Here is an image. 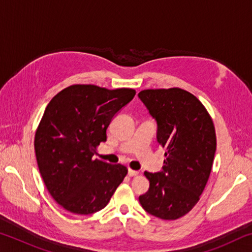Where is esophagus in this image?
<instances>
[{"mask_svg":"<svg viewBox=\"0 0 252 252\" xmlns=\"http://www.w3.org/2000/svg\"><path fill=\"white\" fill-rule=\"evenodd\" d=\"M127 174H129V177H135V176H138V174H139V171H136V170L129 169Z\"/></svg>","mask_w":252,"mask_h":252,"instance_id":"1","label":"esophagus"}]
</instances>
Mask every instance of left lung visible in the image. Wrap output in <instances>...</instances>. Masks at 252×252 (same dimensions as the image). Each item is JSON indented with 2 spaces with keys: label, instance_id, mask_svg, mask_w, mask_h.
<instances>
[{
  "label": "left lung",
  "instance_id": "obj_1",
  "mask_svg": "<svg viewBox=\"0 0 252 252\" xmlns=\"http://www.w3.org/2000/svg\"><path fill=\"white\" fill-rule=\"evenodd\" d=\"M139 97L157 120L165 157L161 172H144L150 187L139 201L150 215L176 220L192 210L206 188L217 148L215 126L198 97L182 89H150Z\"/></svg>",
  "mask_w": 252,
  "mask_h": 252
}]
</instances>
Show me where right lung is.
I'll return each instance as SVG.
<instances>
[{
    "instance_id": "1",
    "label": "right lung",
    "mask_w": 252,
    "mask_h": 252,
    "mask_svg": "<svg viewBox=\"0 0 252 252\" xmlns=\"http://www.w3.org/2000/svg\"><path fill=\"white\" fill-rule=\"evenodd\" d=\"M135 90L74 84L49 102L34 138V149L45 187L60 206L75 215H91L109 203L126 176L120 163L94 159L106 129Z\"/></svg>"
}]
</instances>
